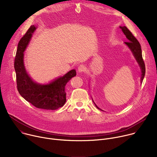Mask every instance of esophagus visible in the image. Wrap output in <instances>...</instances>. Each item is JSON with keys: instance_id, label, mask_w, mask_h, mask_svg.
<instances>
[{"instance_id": "1", "label": "esophagus", "mask_w": 157, "mask_h": 157, "mask_svg": "<svg viewBox=\"0 0 157 157\" xmlns=\"http://www.w3.org/2000/svg\"><path fill=\"white\" fill-rule=\"evenodd\" d=\"M86 70V66L84 64H80L78 66V71L79 73H82L84 72Z\"/></svg>"}]
</instances>
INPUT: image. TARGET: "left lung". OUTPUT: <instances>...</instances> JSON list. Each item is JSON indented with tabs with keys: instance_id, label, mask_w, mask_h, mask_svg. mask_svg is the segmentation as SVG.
Segmentation results:
<instances>
[{
	"instance_id": "obj_1",
	"label": "left lung",
	"mask_w": 157,
	"mask_h": 157,
	"mask_svg": "<svg viewBox=\"0 0 157 157\" xmlns=\"http://www.w3.org/2000/svg\"><path fill=\"white\" fill-rule=\"evenodd\" d=\"M119 27L122 30L124 34L125 35L126 38L128 40V41L124 42V43L129 48V49L132 52L133 56L135 57L136 61H137V63L140 66L141 72H142V75H141V83H142L143 81V79L144 78L145 74V63H144V61L142 58V49H141L140 44L139 42L138 41V40L136 39V38L132 35V33L130 32V30L125 26H124V27L121 26ZM93 102L94 103V101H93ZM94 104L98 109H100V108H99L95 103H94ZM100 110H101V109H100Z\"/></svg>"
}]
</instances>
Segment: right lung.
<instances>
[{"instance_id": "add662e5", "label": "right lung", "mask_w": 157, "mask_h": 157, "mask_svg": "<svg viewBox=\"0 0 157 157\" xmlns=\"http://www.w3.org/2000/svg\"><path fill=\"white\" fill-rule=\"evenodd\" d=\"M36 27L32 25L18 42L14 61L17 89L19 94L35 107L46 110H56L64 105L66 101L65 86L76 75L72 70L47 84H41L33 81L28 75L24 62L25 51Z\"/></svg>"}]
</instances>
